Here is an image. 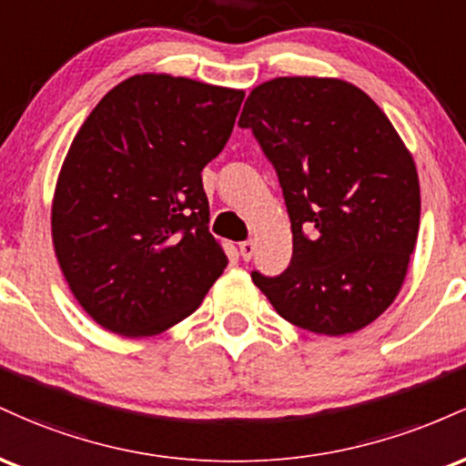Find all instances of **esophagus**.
<instances>
[{"label":"esophagus","mask_w":466,"mask_h":466,"mask_svg":"<svg viewBox=\"0 0 466 466\" xmlns=\"http://www.w3.org/2000/svg\"><path fill=\"white\" fill-rule=\"evenodd\" d=\"M238 249H240V256H243V260H249L256 251L254 240H243V243L238 245Z\"/></svg>","instance_id":"esophagus-1"}]
</instances>
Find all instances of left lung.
<instances>
[{
	"label": "left lung",
	"instance_id": "left-lung-1",
	"mask_svg": "<svg viewBox=\"0 0 466 466\" xmlns=\"http://www.w3.org/2000/svg\"><path fill=\"white\" fill-rule=\"evenodd\" d=\"M274 164L291 218L280 276L251 271L287 322L349 335L399 296L420 221L411 153L377 103L339 78L280 76L251 89L238 120Z\"/></svg>",
	"mask_w": 466,
	"mask_h": 466
}]
</instances>
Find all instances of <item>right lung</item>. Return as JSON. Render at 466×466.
I'll use <instances>...</instances> for the list:
<instances>
[{
  "mask_svg": "<svg viewBox=\"0 0 466 466\" xmlns=\"http://www.w3.org/2000/svg\"><path fill=\"white\" fill-rule=\"evenodd\" d=\"M243 89L170 74L116 85L83 122L52 201V243L85 313L151 337L199 309L228 267L212 237L203 166L237 122Z\"/></svg>",
  "mask_w": 466,
  "mask_h": 466,
  "instance_id": "1",
  "label": "right lung"
}]
</instances>
